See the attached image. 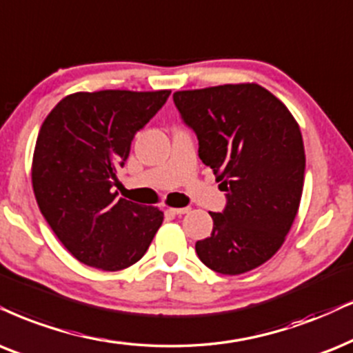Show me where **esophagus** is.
Returning <instances> with one entry per match:
<instances>
[{"instance_id":"1","label":"esophagus","mask_w":353,"mask_h":353,"mask_svg":"<svg viewBox=\"0 0 353 353\" xmlns=\"http://www.w3.org/2000/svg\"><path fill=\"white\" fill-rule=\"evenodd\" d=\"M189 207H182V208H171V212L174 213V215H185V213H189Z\"/></svg>"}]
</instances>
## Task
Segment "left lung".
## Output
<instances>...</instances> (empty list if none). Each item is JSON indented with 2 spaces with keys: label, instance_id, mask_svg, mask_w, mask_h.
Segmentation results:
<instances>
[{
  "label": "left lung",
  "instance_id": "1",
  "mask_svg": "<svg viewBox=\"0 0 353 353\" xmlns=\"http://www.w3.org/2000/svg\"><path fill=\"white\" fill-rule=\"evenodd\" d=\"M172 99L226 192L225 210L210 212L212 234L195 243L197 256L223 275L256 269L282 246L300 207V127L282 101L254 83L177 91Z\"/></svg>",
  "mask_w": 353,
  "mask_h": 353
}]
</instances>
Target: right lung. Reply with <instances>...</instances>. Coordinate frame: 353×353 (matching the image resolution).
Listing matches in <instances>:
<instances>
[{
    "label": "right lung",
    "instance_id": "add662e5",
    "mask_svg": "<svg viewBox=\"0 0 353 353\" xmlns=\"http://www.w3.org/2000/svg\"><path fill=\"white\" fill-rule=\"evenodd\" d=\"M169 94L74 92L43 120L32 159L35 200L57 238L83 264L127 269L145 256L161 226V210L117 199L112 187L137 132Z\"/></svg>",
    "mask_w": 353,
    "mask_h": 353
}]
</instances>
